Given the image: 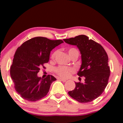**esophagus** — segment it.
I'll return each instance as SVG.
<instances>
[{"mask_svg": "<svg viewBox=\"0 0 123 123\" xmlns=\"http://www.w3.org/2000/svg\"><path fill=\"white\" fill-rule=\"evenodd\" d=\"M59 80H61V81H62L63 82H66V81H67V80L66 79H62V78H61V77H60V78H58Z\"/></svg>", "mask_w": 123, "mask_h": 123, "instance_id": "obj_1", "label": "esophagus"}]
</instances>
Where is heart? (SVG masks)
Wrapping results in <instances>:
<instances>
[{"instance_id": "b5f03b06", "label": "heart", "mask_w": 123, "mask_h": 123, "mask_svg": "<svg viewBox=\"0 0 123 123\" xmlns=\"http://www.w3.org/2000/svg\"><path fill=\"white\" fill-rule=\"evenodd\" d=\"M69 55L70 58H72L74 56H77L78 57L79 56V51L77 49L75 48H70L68 50ZM57 54V51H55L53 54L51 55V58L52 60H54L55 57L56 55ZM55 72L57 73L58 75H60L61 77H64V78H67L69 77L70 76V74L74 72V69L72 68H68L65 67V66H60L57 67L55 69Z\"/></svg>"}]
</instances>
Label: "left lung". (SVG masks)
<instances>
[{
    "mask_svg": "<svg viewBox=\"0 0 123 123\" xmlns=\"http://www.w3.org/2000/svg\"><path fill=\"white\" fill-rule=\"evenodd\" d=\"M63 40L79 50L81 65L77 75L85 77L84 83H75V88L69 91V95L79 102H91L102 94L108 83L110 67L107 53L101 44L86 35Z\"/></svg>",
    "mask_w": 123,
    "mask_h": 123,
    "instance_id": "left-lung-1",
    "label": "left lung"
}]
</instances>
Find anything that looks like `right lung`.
I'll return each instance as SVG.
<instances>
[{
  "label": "right lung",
  "instance_id": "add662e5",
  "mask_svg": "<svg viewBox=\"0 0 123 123\" xmlns=\"http://www.w3.org/2000/svg\"><path fill=\"white\" fill-rule=\"evenodd\" d=\"M63 43L44 37L32 38L17 49L10 67V76L14 88L22 98L34 102L47 94L51 83L57 80L52 75L38 77L37 73L50 59V52Z\"/></svg>",
  "mask_w": 123,
  "mask_h": 123
}]
</instances>
